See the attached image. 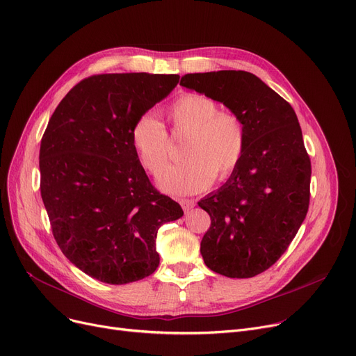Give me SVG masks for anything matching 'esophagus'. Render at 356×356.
<instances>
[{
  "label": "esophagus",
  "instance_id": "34e87169",
  "mask_svg": "<svg viewBox=\"0 0 356 356\" xmlns=\"http://www.w3.org/2000/svg\"><path fill=\"white\" fill-rule=\"evenodd\" d=\"M180 205H181V208H183L184 212H189L191 209L195 208L196 202H195L193 199H180Z\"/></svg>",
  "mask_w": 356,
  "mask_h": 356
}]
</instances>
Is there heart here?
<instances>
[{
  "instance_id": "b5f03b06",
  "label": "heart",
  "mask_w": 356,
  "mask_h": 356,
  "mask_svg": "<svg viewBox=\"0 0 356 356\" xmlns=\"http://www.w3.org/2000/svg\"><path fill=\"white\" fill-rule=\"evenodd\" d=\"M165 119L177 134L188 135L181 148L183 161L165 168L157 183L173 195L196 193L215 180H225L241 161L245 134L233 113L220 112L213 100L188 92L172 103ZM131 144L140 164L159 175L168 160V140L161 123L143 115L131 129Z\"/></svg>"
}]
</instances>
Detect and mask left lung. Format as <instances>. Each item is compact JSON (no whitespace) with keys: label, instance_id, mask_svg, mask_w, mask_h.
Masks as SVG:
<instances>
[{"label":"left lung","instance_id":"obj_1","mask_svg":"<svg viewBox=\"0 0 356 356\" xmlns=\"http://www.w3.org/2000/svg\"><path fill=\"white\" fill-rule=\"evenodd\" d=\"M180 86L222 103L243 123L241 161L197 202L211 216L200 254L216 273L253 277L285 253L308 211L312 163L297 115L247 71L186 74Z\"/></svg>","mask_w":356,"mask_h":356}]
</instances>
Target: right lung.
<instances>
[{
  "instance_id": "1",
  "label": "right lung",
  "mask_w": 356,
  "mask_h": 356,
  "mask_svg": "<svg viewBox=\"0 0 356 356\" xmlns=\"http://www.w3.org/2000/svg\"><path fill=\"white\" fill-rule=\"evenodd\" d=\"M177 74H102L60 100L39 154L40 193L59 249L95 280L123 285L159 268V228L183 215L152 188L131 144L134 123Z\"/></svg>"
}]
</instances>
